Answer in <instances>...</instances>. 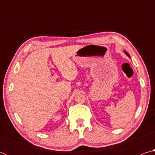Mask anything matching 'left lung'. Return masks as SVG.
Here are the masks:
<instances>
[{
	"label": "left lung",
	"mask_w": 155,
	"mask_h": 155,
	"mask_svg": "<svg viewBox=\"0 0 155 155\" xmlns=\"http://www.w3.org/2000/svg\"><path fill=\"white\" fill-rule=\"evenodd\" d=\"M125 53H126V54H127V56H128V57H129V54H128V52H125Z\"/></svg>",
	"instance_id": "8db88e82"
}]
</instances>
